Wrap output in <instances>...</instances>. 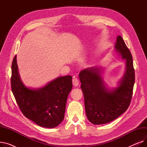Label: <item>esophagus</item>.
<instances>
[{"instance_id":"34e87169","label":"esophagus","mask_w":147,"mask_h":147,"mask_svg":"<svg viewBox=\"0 0 147 147\" xmlns=\"http://www.w3.org/2000/svg\"><path fill=\"white\" fill-rule=\"evenodd\" d=\"M79 83V79L78 78H77V77H74L73 79V84L74 86H78V84Z\"/></svg>"}]
</instances>
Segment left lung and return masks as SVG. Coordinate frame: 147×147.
Instances as JSON below:
<instances>
[{"label": "left lung", "mask_w": 147, "mask_h": 147, "mask_svg": "<svg viewBox=\"0 0 147 147\" xmlns=\"http://www.w3.org/2000/svg\"><path fill=\"white\" fill-rule=\"evenodd\" d=\"M115 48L126 61V73L117 88L107 89L98 68L84 69L79 73L86 116L94 125L106 124L117 119L127 110L132 100L135 79L132 54L120 36Z\"/></svg>", "instance_id": "1"}]
</instances>
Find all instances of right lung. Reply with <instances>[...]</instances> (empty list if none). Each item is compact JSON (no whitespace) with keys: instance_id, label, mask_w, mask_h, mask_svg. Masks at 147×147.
I'll use <instances>...</instances> for the list:
<instances>
[{"instance_id":"obj_1","label":"right lung","mask_w":147,"mask_h":147,"mask_svg":"<svg viewBox=\"0 0 147 147\" xmlns=\"http://www.w3.org/2000/svg\"><path fill=\"white\" fill-rule=\"evenodd\" d=\"M17 56L12 63L11 89L20 110L37 125L53 128L64 117L68 95L72 89L71 76L59 77L38 90L26 88L20 80Z\"/></svg>"}]
</instances>
